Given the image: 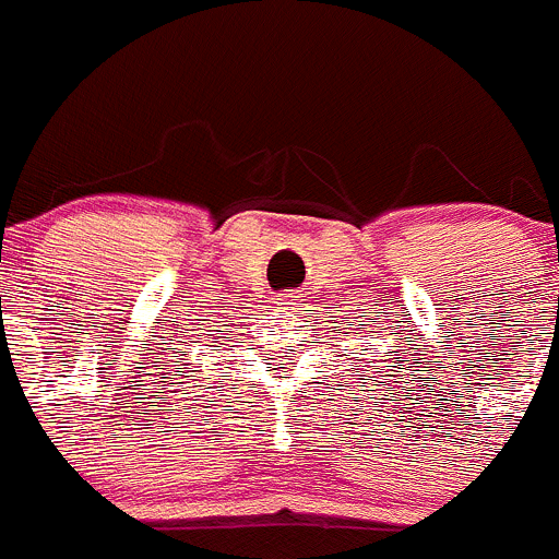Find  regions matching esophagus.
I'll return each instance as SVG.
<instances>
[{"label":"esophagus","mask_w":559,"mask_h":559,"mask_svg":"<svg viewBox=\"0 0 559 559\" xmlns=\"http://www.w3.org/2000/svg\"><path fill=\"white\" fill-rule=\"evenodd\" d=\"M278 306L281 309H286V311H292V309H297V306H300V295H297V292H284V295H278Z\"/></svg>","instance_id":"obj_1"}]
</instances>
